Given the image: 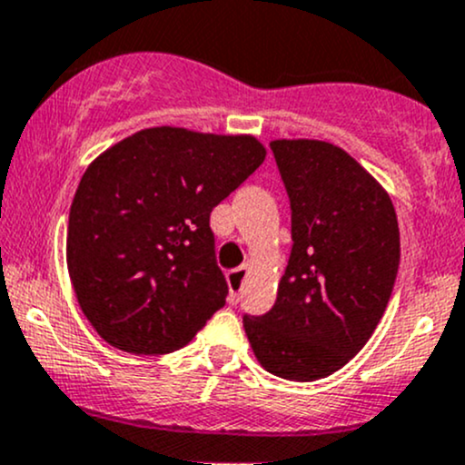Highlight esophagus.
I'll return each instance as SVG.
<instances>
[{"instance_id": "34e87169", "label": "esophagus", "mask_w": 465, "mask_h": 465, "mask_svg": "<svg viewBox=\"0 0 465 465\" xmlns=\"http://www.w3.org/2000/svg\"><path fill=\"white\" fill-rule=\"evenodd\" d=\"M249 273V265H241L238 270H232L227 273V285H229V302H238L242 285H245V278Z\"/></svg>"}]
</instances>
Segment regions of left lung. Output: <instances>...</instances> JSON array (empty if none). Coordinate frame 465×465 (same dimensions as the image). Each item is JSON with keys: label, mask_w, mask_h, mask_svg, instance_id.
Wrapping results in <instances>:
<instances>
[{"label": "left lung", "mask_w": 465, "mask_h": 465, "mask_svg": "<svg viewBox=\"0 0 465 465\" xmlns=\"http://www.w3.org/2000/svg\"><path fill=\"white\" fill-rule=\"evenodd\" d=\"M292 204V256L273 307L245 316L258 363L287 381L343 368L374 334L392 296L401 241L379 180L325 140H273Z\"/></svg>", "instance_id": "8db88e82"}]
</instances>
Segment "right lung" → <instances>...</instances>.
Segmentation results:
<instances>
[{"instance_id":"obj_1","label":"right lung","mask_w":465,"mask_h":465,"mask_svg":"<svg viewBox=\"0 0 465 465\" xmlns=\"http://www.w3.org/2000/svg\"><path fill=\"white\" fill-rule=\"evenodd\" d=\"M265 155L253 135L151 126L93 160L73 195L66 265L106 343L169 354L224 305L209 213Z\"/></svg>"}]
</instances>
